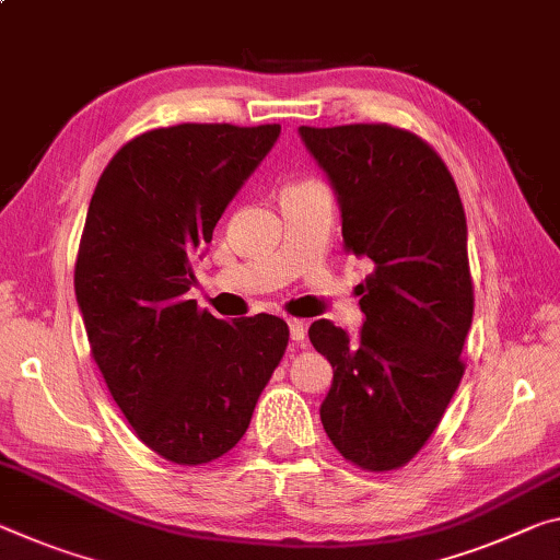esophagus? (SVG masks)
<instances>
[{"instance_id": "obj_1", "label": "esophagus", "mask_w": 560, "mask_h": 560, "mask_svg": "<svg viewBox=\"0 0 560 560\" xmlns=\"http://www.w3.org/2000/svg\"><path fill=\"white\" fill-rule=\"evenodd\" d=\"M289 334H291V341H304L306 339V324L301 322V318H289Z\"/></svg>"}]
</instances>
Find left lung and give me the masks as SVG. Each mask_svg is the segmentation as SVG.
<instances>
[{
    "label": "left lung",
    "instance_id": "obj_1",
    "mask_svg": "<svg viewBox=\"0 0 560 560\" xmlns=\"http://www.w3.org/2000/svg\"><path fill=\"white\" fill-rule=\"evenodd\" d=\"M331 182L346 254L374 264L359 283L363 326L351 341L318 318L314 349L334 366L322 423L363 471L408 464L436 431L464 376L474 318L466 214L443 159L392 124L299 127Z\"/></svg>",
    "mask_w": 560,
    "mask_h": 560
}]
</instances>
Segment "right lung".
<instances>
[{
	"label": "right lung",
	"mask_w": 560,
	"mask_h": 560,
	"mask_svg": "<svg viewBox=\"0 0 560 560\" xmlns=\"http://www.w3.org/2000/svg\"><path fill=\"white\" fill-rule=\"evenodd\" d=\"M279 135V124L144 131L89 201L74 291L92 357L137 436L172 464L232 451L287 351L283 318L229 324L186 299L191 264Z\"/></svg>",
	"instance_id": "obj_1"
}]
</instances>
